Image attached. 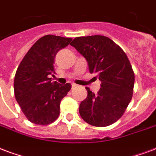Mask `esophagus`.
<instances>
[{"label": "esophagus", "mask_w": 156, "mask_h": 156, "mask_svg": "<svg viewBox=\"0 0 156 156\" xmlns=\"http://www.w3.org/2000/svg\"><path fill=\"white\" fill-rule=\"evenodd\" d=\"M77 87V85L75 83H72V87Z\"/></svg>", "instance_id": "1"}]
</instances>
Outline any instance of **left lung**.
Instances as JSON below:
<instances>
[{"mask_svg": "<svg viewBox=\"0 0 156 156\" xmlns=\"http://www.w3.org/2000/svg\"><path fill=\"white\" fill-rule=\"evenodd\" d=\"M70 45L83 56L89 72L101 83L97 94L86 87L87 96L79 105L80 116L92 126L112 125L125 112L133 94L135 75L127 56L103 35L77 37Z\"/></svg>", "mask_w": 156, "mask_h": 156, "instance_id": "obj_1", "label": "left lung"}]
</instances>
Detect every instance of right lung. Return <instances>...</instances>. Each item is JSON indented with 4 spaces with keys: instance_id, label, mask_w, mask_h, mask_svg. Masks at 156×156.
Listing matches in <instances>:
<instances>
[{
    "instance_id": "obj_1",
    "label": "right lung",
    "mask_w": 156,
    "mask_h": 156,
    "mask_svg": "<svg viewBox=\"0 0 156 156\" xmlns=\"http://www.w3.org/2000/svg\"><path fill=\"white\" fill-rule=\"evenodd\" d=\"M72 39L48 34L37 40L17 69L14 92L18 104L30 122L48 125L59 115L61 100L71 84L51 82L57 53L69 44Z\"/></svg>"
}]
</instances>
